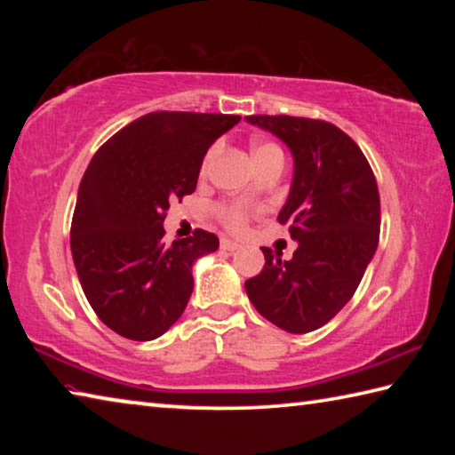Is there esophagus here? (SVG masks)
Returning a JSON list of instances; mask_svg holds the SVG:
<instances>
[{"mask_svg":"<svg viewBox=\"0 0 455 455\" xmlns=\"http://www.w3.org/2000/svg\"><path fill=\"white\" fill-rule=\"evenodd\" d=\"M220 249H222V251H228V252H235V251L241 249V244L235 243V241H230V238H222V241H220Z\"/></svg>","mask_w":455,"mask_h":455,"instance_id":"obj_1","label":"esophagus"}]
</instances>
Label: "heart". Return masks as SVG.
Masks as SVG:
<instances>
[{
    "label": "heart",
    "mask_w": 455,
    "mask_h": 455,
    "mask_svg": "<svg viewBox=\"0 0 455 455\" xmlns=\"http://www.w3.org/2000/svg\"><path fill=\"white\" fill-rule=\"evenodd\" d=\"M219 152V146L214 144L209 148V152H206V156L203 160V171H206L211 164V160L217 156ZM252 156H255V160L259 163V160H265V158H271V156H283L281 148L273 142H267V140H257L255 144H252ZM249 217H251V211L246 209L244 204H225L220 206V219L222 222L228 228L233 230H243L246 227V222H249Z\"/></svg>",
    "instance_id": "b5f03b06"
}]
</instances>
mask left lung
Masks as SVG:
<instances>
[{
  "label": "left lung",
  "instance_id": "8db88e82",
  "mask_svg": "<svg viewBox=\"0 0 455 455\" xmlns=\"http://www.w3.org/2000/svg\"><path fill=\"white\" fill-rule=\"evenodd\" d=\"M289 146L295 172L279 212L299 243L291 260L263 246L265 267L244 281L255 309L289 333L325 325L349 303L379 243V190L365 154L325 120L246 116Z\"/></svg>",
  "mask_w": 455,
  "mask_h": 455
}]
</instances>
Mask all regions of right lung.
Listing matches in <instances>:
<instances>
[{
    "instance_id": "right-lung-1",
    "label": "right lung",
    "mask_w": 455,
    "mask_h": 455,
    "mask_svg": "<svg viewBox=\"0 0 455 455\" xmlns=\"http://www.w3.org/2000/svg\"><path fill=\"white\" fill-rule=\"evenodd\" d=\"M235 114L150 112L100 146L82 176L70 246L92 309L132 341L166 333L195 287L192 265L219 249L217 235L164 243L166 211L192 195L211 144Z\"/></svg>"
}]
</instances>
